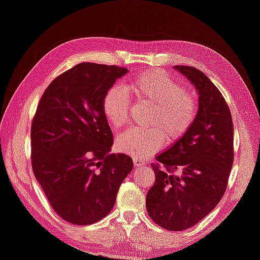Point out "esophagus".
<instances>
[{
	"label": "esophagus",
	"mask_w": 260,
	"mask_h": 260,
	"mask_svg": "<svg viewBox=\"0 0 260 260\" xmlns=\"http://www.w3.org/2000/svg\"><path fill=\"white\" fill-rule=\"evenodd\" d=\"M133 163H134V167L135 168H140V167L145 166V160H142V159H140V158H134L133 159Z\"/></svg>",
	"instance_id": "esophagus-1"
}]
</instances>
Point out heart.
<instances>
[{"mask_svg":"<svg viewBox=\"0 0 260 260\" xmlns=\"http://www.w3.org/2000/svg\"><path fill=\"white\" fill-rule=\"evenodd\" d=\"M126 88L138 101L154 105L149 115L151 127H134L117 139L119 151L135 158H146L162 148L166 141H179L194 125L198 102L179 82L162 71H149L132 78ZM106 120L114 128L129 121L131 101L121 86L108 89L102 101Z\"/></svg>","mask_w":260,"mask_h":260,"instance_id":"obj_1","label":"heart"}]
</instances>
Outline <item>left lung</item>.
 <instances>
[{
	"label": "left lung",
	"instance_id": "1",
	"mask_svg": "<svg viewBox=\"0 0 260 260\" xmlns=\"http://www.w3.org/2000/svg\"><path fill=\"white\" fill-rule=\"evenodd\" d=\"M199 93L194 125L150 166L155 183L146 198L148 215L171 232L188 229L223 197L234 163V125L228 104L205 74L176 66Z\"/></svg>",
	"mask_w": 260,
	"mask_h": 260
}]
</instances>
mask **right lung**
Wrapping results in <instances>:
<instances>
[{
  "instance_id": "right-lung-1",
  "label": "right lung",
  "mask_w": 260,
  "mask_h": 260,
  "mask_svg": "<svg viewBox=\"0 0 260 260\" xmlns=\"http://www.w3.org/2000/svg\"><path fill=\"white\" fill-rule=\"evenodd\" d=\"M128 69L82 62L52 81L31 125L32 170L51 207L77 225L96 223L113 208L133 170L125 154H110L113 135L102 110L108 89Z\"/></svg>"
}]
</instances>
